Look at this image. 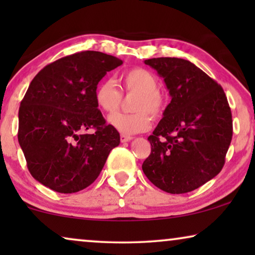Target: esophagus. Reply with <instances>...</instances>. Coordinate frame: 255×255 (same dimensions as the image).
<instances>
[{
    "label": "esophagus",
    "instance_id": "esophagus-1",
    "mask_svg": "<svg viewBox=\"0 0 255 255\" xmlns=\"http://www.w3.org/2000/svg\"><path fill=\"white\" fill-rule=\"evenodd\" d=\"M132 139L131 135H127V134H121V141L122 142H127V141H130Z\"/></svg>",
    "mask_w": 255,
    "mask_h": 255
}]
</instances>
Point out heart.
Wrapping results in <instances>:
<instances>
[{
    "label": "heart",
    "mask_w": 255,
    "mask_h": 255,
    "mask_svg": "<svg viewBox=\"0 0 255 255\" xmlns=\"http://www.w3.org/2000/svg\"><path fill=\"white\" fill-rule=\"evenodd\" d=\"M122 92L134 94L131 103V114H115L109 117V123L123 134L145 132L151 128L152 120L162 115L166 107V97L158 89V80L144 68H131L122 73L120 79ZM97 107L107 114H113L121 106L122 93L109 80L102 81L95 92Z\"/></svg>",
    "instance_id": "b5f03b06"
}]
</instances>
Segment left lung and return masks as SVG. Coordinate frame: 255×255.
Instances as JSON below:
<instances>
[{"label": "left lung", "mask_w": 255, "mask_h": 255, "mask_svg": "<svg viewBox=\"0 0 255 255\" xmlns=\"http://www.w3.org/2000/svg\"><path fill=\"white\" fill-rule=\"evenodd\" d=\"M145 64L162 76L172 101L147 138L151 154L142 172L170 194L197 189L221 172L232 139V114L214 79L180 58H153Z\"/></svg>", "instance_id": "1"}]
</instances>
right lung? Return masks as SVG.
Listing matches in <instances>:
<instances>
[{
    "instance_id": "1",
    "label": "right lung",
    "mask_w": 255,
    "mask_h": 255,
    "mask_svg": "<svg viewBox=\"0 0 255 255\" xmlns=\"http://www.w3.org/2000/svg\"><path fill=\"white\" fill-rule=\"evenodd\" d=\"M121 59L83 51L41 69L31 81L18 111V142L29 172L62 194L90 186L121 138L97 108L101 79ZM92 128L93 134L85 131Z\"/></svg>"
}]
</instances>
